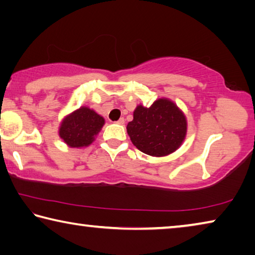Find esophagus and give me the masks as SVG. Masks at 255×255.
Wrapping results in <instances>:
<instances>
[{
  "instance_id": "obj_1",
  "label": "esophagus",
  "mask_w": 255,
  "mask_h": 255,
  "mask_svg": "<svg viewBox=\"0 0 255 255\" xmlns=\"http://www.w3.org/2000/svg\"><path fill=\"white\" fill-rule=\"evenodd\" d=\"M117 124H118V125H124V124H125V119H124V118H120V119L118 120V122H117Z\"/></svg>"
}]
</instances>
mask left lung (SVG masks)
<instances>
[{"label":"left lung","instance_id":"8db88e82","mask_svg":"<svg viewBox=\"0 0 255 255\" xmlns=\"http://www.w3.org/2000/svg\"><path fill=\"white\" fill-rule=\"evenodd\" d=\"M132 144L150 156H165L180 147L187 133V120L173 102L159 99L149 108L138 106L127 125Z\"/></svg>","mask_w":255,"mask_h":255}]
</instances>
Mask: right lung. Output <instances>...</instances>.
<instances>
[{
  "mask_svg": "<svg viewBox=\"0 0 255 255\" xmlns=\"http://www.w3.org/2000/svg\"><path fill=\"white\" fill-rule=\"evenodd\" d=\"M105 119L96 111L86 107L68 116L59 128V136L71 147H83L94 140V136L101 130Z\"/></svg>",
  "mask_w": 255,
  "mask_h": 255,
  "instance_id": "right-lung-1",
  "label": "right lung"
}]
</instances>
